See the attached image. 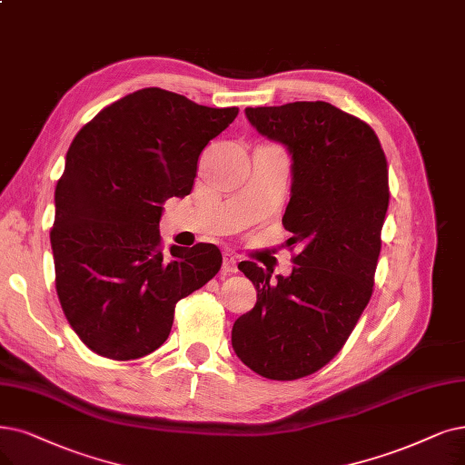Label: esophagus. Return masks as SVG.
<instances>
[{
  "label": "esophagus",
  "instance_id": "obj_1",
  "mask_svg": "<svg viewBox=\"0 0 465 465\" xmlns=\"http://www.w3.org/2000/svg\"><path fill=\"white\" fill-rule=\"evenodd\" d=\"M221 271L225 272V274H234V272H238V262H236V257H234L232 253H225V255H223Z\"/></svg>",
  "mask_w": 465,
  "mask_h": 465
}]
</instances>
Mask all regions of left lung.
Returning <instances> with one entry per match:
<instances>
[{
  "label": "left lung",
  "mask_w": 465,
  "mask_h": 465,
  "mask_svg": "<svg viewBox=\"0 0 465 465\" xmlns=\"http://www.w3.org/2000/svg\"><path fill=\"white\" fill-rule=\"evenodd\" d=\"M259 134L292 154L282 225L300 246L290 276L240 263L255 307L232 326V349L255 374L297 380L338 355L370 302L389 206L387 160L374 129L324 101L246 108Z\"/></svg>",
  "instance_id": "1"
}]
</instances>
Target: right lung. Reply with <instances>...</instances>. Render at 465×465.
I'll return each mask as SVG.
<instances>
[{
	"label": "right lung",
	"instance_id": "right-lung-1",
	"mask_svg": "<svg viewBox=\"0 0 465 465\" xmlns=\"http://www.w3.org/2000/svg\"><path fill=\"white\" fill-rule=\"evenodd\" d=\"M238 114L144 87L74 137L54 189V286L78 338L132 361L168 340L175 305L221 269L213 244L163 253V202L191 194L198 156Z\"/></svg>",
	"mask_w": 465,
	"mask_h": 465
}]
</instances>
